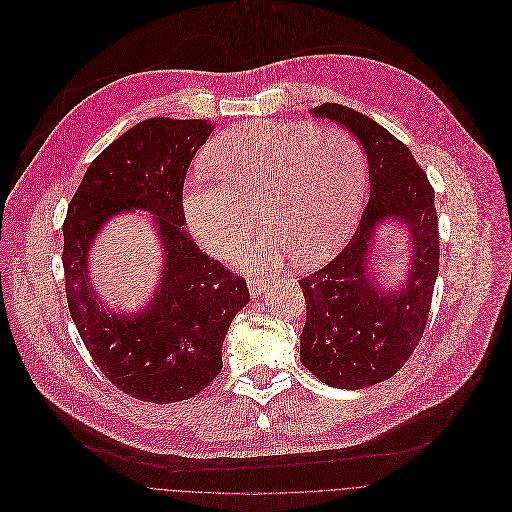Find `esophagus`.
<instances>
[{
    "mask_svg": "<svg viewBox=\"0 0 512 512\" xmlns=\"http://www.w3.org/2000/svg\"><path fill=\"white\" fill-rule=\"evenodd\" d=\"M266 288H270V282H266V280H260V278H250L248 280V290H250L252 296L262 294Z\"/></svg>",
    "mask_w": 512,
    "mask_h": 512,
    "instance_id": "1",
    "label": "esophagus"
}]
</instances>
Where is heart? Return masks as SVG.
Wrapping results in <instances>:
<instances>
[{"label":"heart","mask_w":512,"mask_h":512,"mask_svg":"<svg viewBox=\"0 0 512 512\" xmlns=\"http://www.w3.org/2000/svg\"><path fill=\"white\" fill-rule=\"evenodd\" d=\"M220 183L193 179L183 195L187 224L214 256L232 254L258 228L272 232L242 248L234 264L274 270L294 256L313 264L349 236L365 193L359 143L341 129L256 121L222 133L208 149Z\"/></svg>","instance_id":"b5f03b06"}]
</instances>
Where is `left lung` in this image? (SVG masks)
Listing matches in <instances>:
<instances>
[{"label": "left lung", "mask_w": 512, "mask_h": 512, "mask_svg": "<svg viewBox=\"0 0 512 512\" xmlns=\"http://www.w3.org/2000/svg\"><path fill=\"white\" fill-rule=\"evenodd\" d=\"M313 115L349 129L361 143L371 195L343 252L298 280L306 302L300 361L331 387L363 389L393 377L424 335L440 268L434 187L412 151L373 119L337 102L315 107ZM385 221H401L413 242L406 282L389 291L368 266L376 226Z\"/></svg>", "instance_id": "1"}]
</instances>
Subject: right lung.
<instances>
[{
	"label": "right lung",
	"mask_w": 512,
	"mask_h": 512,
	"mask_svg": "<svg viewBox=\"0 0 512 512\" xmlns=\"http://www.w3.org/2000/svg\"><path fill=\"white\" fill-rule=\"evenodd\" d=\"M216 123L149 119L113 141L86 169L62 226L70 317L92 361L123 393L183 401L222 371L232 319L250 300L246 280L203 254L183 230V181ZM154 214L164 270L148 306L119 314L97 300L87 276L93 238L119 213Z\"/></svg>",
	"instance_id": "add662e5"
}]
</instances>
